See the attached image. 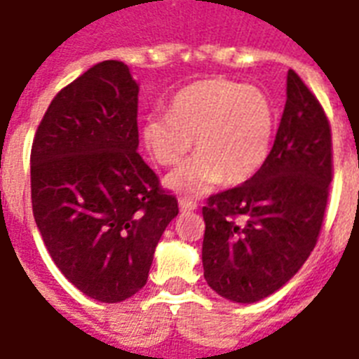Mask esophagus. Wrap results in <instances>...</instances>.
Wrapping results in <instances>:
<instances>
[{"mask_svg":"<svg viewBox=\"0 0 359 359\" xmlns=\"http://www.w3.org/2000/svg\"><path fill=\"white\" fill-rule=\"evenodd\" d=\"M179 207H180V210H182V212H190V210H196L197 203L191 201V199H186V197H180Z\"/></svg>","mask_w":359,"mask_h":359,"instance_id":"esophagus-1","label":"esophagus"}]
</instances>
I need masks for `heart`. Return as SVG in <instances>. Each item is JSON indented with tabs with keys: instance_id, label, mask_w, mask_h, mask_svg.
Returning a JSON list of instances; mask_svg holds the SVG:
<instances>
[{
	"instance_id": "b5f03b06",
	"label": "heart",
	"mask_w": 359,
	"mask_h": 359,
	"mask_svg": "<svg viewBox=\"0 0 359 359\" xmlns=\"http://www.w3.org/2000/svg\"><path fill=\"white\" fill-rule=\"evenodd\" d=\"M276 114L266 93L225 78L194 81L171 100L169 114H149L141 135L160 165H175L194 145L196 156L168 177L180 194H203L225 179L240 184L266 162Z\"/></svg>"
}]
</instances>
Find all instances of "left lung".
<instances>
[{"label":"left lung","instance_id":"8db88e82","mask_svg":"<svg viewBox=\"0 0 359 359\" xmlns=\"http://www.w3.org/2000/svg\"><path fill=\"white\" fill-rule=\"evenodd\" d=\"M334 177L332 128L318 98L294 70L266 162L244 184L203 207L208 287L253 304L281 289L317 245Z\"/></svg>","mask_w":359,"mask_h":359}]
</instances>
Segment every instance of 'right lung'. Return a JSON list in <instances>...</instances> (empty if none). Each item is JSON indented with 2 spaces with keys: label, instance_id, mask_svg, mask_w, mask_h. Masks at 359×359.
Listing matches in <instances>:
<instances>
[{
  "label": "right lung",
  "instance_id": "obj_1",
  "mask_svg": "<svg viewBox=\"0 0 359 359\" xmlns=\"http://www.w3.org/2000/svg\"><path fill=\"white\" fill-rule=\"evenodd\" d=\"M137 93L123 61H102L53 97L31 147V205L48 253L76 289L115 304L147 283L179 214L137 152Z\"/></svg>",
  "mask_w": 359,
  "mask_h": 359
}]
</instances>
